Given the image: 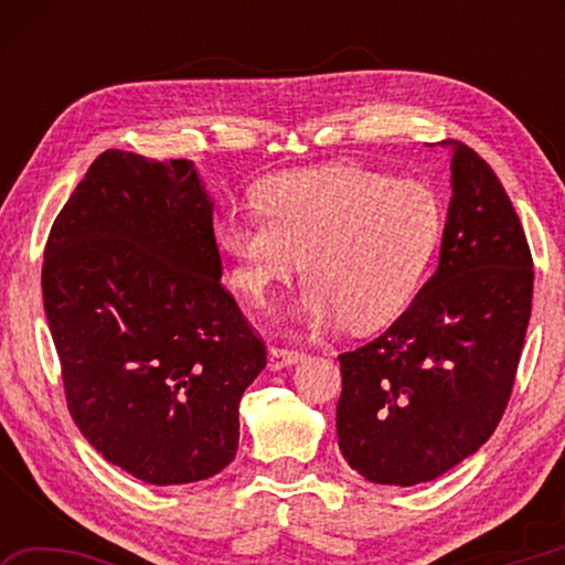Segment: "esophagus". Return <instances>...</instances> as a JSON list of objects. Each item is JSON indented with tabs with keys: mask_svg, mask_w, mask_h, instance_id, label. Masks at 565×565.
Wrapping results in <instances>:
<instances>
[{
	"mask_svg": "<svg viewBox=\"0 0 565 565\" xmlns=\"http://www.w3.org/2000/svg\"><path fill=\"white\" fill-rule=\"evenodd\" d=\"M301 356H303V353L296 351V349L271 347L269 349V369L271 371H279V369H286V366H294V363L299 361Z\"/></svg>",
	"mask_w": 565,
	"mask_h": 565,
	"instance_id": "1",
	"label": "esophagus"
}]
</instances>
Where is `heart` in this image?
I'll use <instances>...</instances> for the list:
<instances>
[{
  "instance_id": "b5f03b06",
  "label": "heart",
  "mask_w": 565,
  "mask_h": 565,
  "mask_svg": "<svg viewBox=\"0 0 565 565\" xmlns=\"http://www.w3.org/2000/svg\"><path fill=\"white\" fill-rule=\"evenodd\" d=\"M262 214H226L218 246L232 284L264 301L301 269L313 323L343 313L379 329L414 301L444 236V202L424 179H394L359 164L286 171L259 191Z\"/></svg>"
}]
</instances>
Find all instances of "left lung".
<instances>
[{
  "label": "left lung",
  "instance_id": "1",
  "mask_svg": "<svg viewBox=\"0 0 565 565\" xmlns=\"http://www.w3.org/2000/svg\"><path fill=\"white\" fill-rule=\"evenodd\" d=\"M454 149L438 269L379 339L339 356V448L371 483L414 486L476 454L499 426L533 299L521 218L493 169Z\"/></svg>",
  "mask_w": 565,
  "mask_h": 565
}]
</instances>
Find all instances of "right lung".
<instances>
[{
    "label": "right lung",
    "mask_w": 565,
    "mask_h": 565,
    "mask_svg": "<svg viewBox=\"0 0 565 565\" xmlns=\"http://www.w3.org/2000/svg\"><path fill=\"white\" fill-rule=\"evenodd\" d=\"M214 204L189 159L109 149L54 218L42 296L84 438L154 486L234 461L266 347L222 286Z\"/></svg>",
    "instance_id": "right-lung-1"
}]
</instances>
